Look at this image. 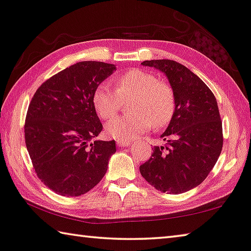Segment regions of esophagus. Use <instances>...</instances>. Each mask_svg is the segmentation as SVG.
Listing matches in <instances>:
<instances>
[{
	"label": "esophagus",
	"mask_w": 251,
	"mask_h": 251,
	"mask_svg": "<svg viewBox=\"0 0 251 251\" xmlns=\"http://www.w3.org/2000/svg\"><path fill=\"white\" fill-rule=\"evenodd\" d=\"M117 146L120 147H127L130 145V142L129 141H117Z\"/></svg>",
	"instance_id": "34e87169"
}]
</instances>
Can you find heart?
Segmentation results:
<instances>
[{"label": "heart", "mask_w": 251, "mask_h": 251, "mask_svg": "<svg viewBox=\"0 0 251 251\" xmlns=\"http://www.w3.org/2000/svg\"><path fill=\"white\" fill-rule=\"evenodd\" d=\"M115 90L107 84L97 86L93 104L103 120H110L121 109L123 101L133 99L131 114L114 118L106 124V133L117 141H129L152 126L163 128L173 120L176 95L173 86L148 71L133 69L113 78Z\"/></svg>", "instance_id": "heart-1"}]
</instances>
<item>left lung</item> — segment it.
Wrapping results in <instances>:
<instances>
[{"label":"left lung","mask_w":251,"mask_h":251,"mask_svg":"<svg viewBox=\"0 0 251 251\" xmlns=\"http://www.w3.org/2000/svg\"><path fill=\"white\" fill-rule=\"evenodd\" d=\"M166 74L175 91L176 109L156 146L139 166L142 176L157 190L181 194L206 179L223 150V123L209 87L186 66L172 59L144 61Z\"/></svg>","instance_id":"left-lung-1"}]
</instances>
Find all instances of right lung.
<instances>
[{
    "mask_svg": "<svg viewBox=\"0 0 251 251\" xmlns=\"http://www.w3.org/2000/svg\"><path fill=\"white\" fill-rule=\"evenodd\" d=\"M115 70L103 62H78L45 80L32 97L25 144L37 177L54 193L80 196L107 171L115 141H96L103 125L93 96Z\"/></svg>",
    "mask_w": 251,
    "mask_h": 251,
    "instance_id": "add662e5",
    "label": "right lung"
}]
</instances>
